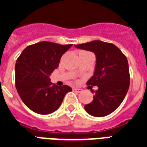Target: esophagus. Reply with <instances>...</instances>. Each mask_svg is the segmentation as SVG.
Instances as JSON below:
<instances>
[{
  "mask_svg": "<svg viewBox=\"0 0 147 147\" xmlns=\"http://www.w3.org/2000/svg\"><path fill=\"white\" fill-rule=\"evenodd\" d=\"M73 92L79 93V92H82V89H81V88H73Z\"/></svg>",
  "mask_w": 147,
  "mask_h": 147,
  "instance_id": "esophagus-1",
  "label": "esophagus"
}]
</instances>
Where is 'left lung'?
<instances>
[{"label":"left lung","mask_w":147,"mask_h":147,"mask_svg":"<svg viewBox=\"0 0 147 147\" xmlns=\"http://www.w3.org/2000/svg\"><path fill=\"white\" fill-rule=\"evenodd\" d=\"M78 49L92 51L96 55L94 76L87 85L98 86L93 100L85 105V111L94 117H105L120 106L130 86L127 59L115 45L100 40L75 45Z\"/></svg>","instance_id":"obj_1"}]
</instances>
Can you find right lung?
<instances>
[{
  "label": "right lung",
  "mask_w": 147,
  "mask_h": 147,
  "mask_svg": "<svg viewBox=\"0 0 147 147\" xmlns=\"http://www.w3.org/2000/svg\"><path fill=\"white\" fill-rule=\"evenodd\" d=\"M72 44L37 42L24 49L15 65L16 88L23 102L35 113L49 114L59 107L68 85H53L49 76L59 66L60 59Z\"/></svg>",
  "instance_id": "add662e5"
}]
</instances>
